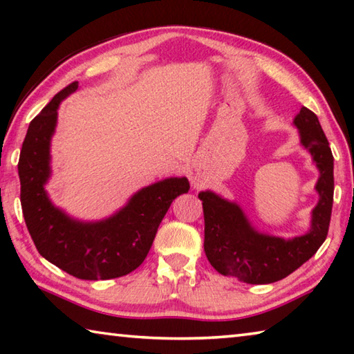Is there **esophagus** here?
Segmentation results:
<instances>
[{"label": "esophagus", "instance_id": "34e87169", "mask_svg": "<svg viewBox=\"0 0 354 354\" xmlns=\"http://www.w3.org/2000/svg\"><path fill=\"white\" fill-rule=\"evenodd\" d=\"M190 181H192V185H194V189H200L201 187V181H200V178L196 176V175H192L190 176Z\"/></svg>", "mask_w": 354, "mask_h": 354}]
</instances>
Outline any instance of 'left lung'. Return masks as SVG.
I'll return each mask as SVG.
<instances>
[{
	"label": "left lung",
	"instance_id": "obj_1",
	"mask_svg": "<svg viewBox=\"0 0 354 354\" xmlns=\"http://www.w3.org/2000/svg\"><path fill=\"white\" fill-rule=\"evenodd\" d=\"M299 143L319 170V203L310 212L309 231L284 239L261 232L236 201L211 190L200 192L205 212V253L218 273L247 284H270L289 277L313 257L328 236L334 195V158L319 118L301 107L293 118Z\"/></svg>",
	"mask_w": 354,
	"mask_h": 354
}]
</instances>
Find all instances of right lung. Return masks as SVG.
Here are the masks:
<instances>
[{
    "label": "right lung",
    "mask_w": 354,
    "mask_h": 354,
    "mask_svg": "<svg viewBox=\"0 0 354 354\" xmlns=\"http://www.w3.org/2000/svg\"><path fill=\"white\" fill-rule=\"evenodd\" d=\"M76 91L77 81L29 123L19 160L23 217L39 253L64 272L88 281L124 277L145 261L171 201L190 185L184 176L165 178L137 190L111 217L97 221L73 218L53 205L45 189L51 178V139L59 104Z\"/></svg>",
    "instance_id": "obj_1"
}]
</instances>
